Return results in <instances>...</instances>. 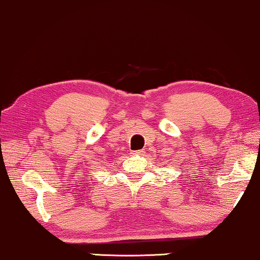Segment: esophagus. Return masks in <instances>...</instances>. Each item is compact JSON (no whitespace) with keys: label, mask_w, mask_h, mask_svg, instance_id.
<instances>
[{"label":"esophagus","mask_w":260,"mask_h":260,"mask_svg":"<svg viewBox=\"0 0 260 260\" xmlns=\"http://www.w3.org/2000/svg\"><path fill=\"white\" fill-rule=\"evenodd\" d=\"M131 153H133V155H139V156H142L143 153H144V150H137V151H131Z\"/></svg>","instance_id":"obj_1"}]
</instances>
